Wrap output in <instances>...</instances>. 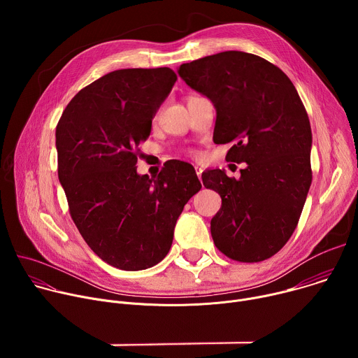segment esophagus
Here are the masks:
<instances>
[{
  "mask_svg": "<svg viewBox=\"0 0 358 358\" xmlns=\"http://www.w3.org/2000/svg\"><path fill=\"white\" fill-rule=\"evenodd\" d=\"M195 173H196V176H198V178H199V181H201V176H202V169H201V167H196V166H195Z\"/></svg>",
  "mask_w": 358,
  "mask_h": 358,
  "instance_id": "34e87169",
  "label": "esophagus"
}]
</instances>
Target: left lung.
I'll list each match as a JSON object with an SVG mask.
<instances>
[{"label":"left lung","mask_w":358,"mask_h":358,"mask_svg":"<svg viewBox=\"0 0 358 358\" xmlns=\"http://www.w3.org/2000/svg\"><path fill=\"white\" fill-rule=\"evenodd\" d=\"M178 75L214 103V143H232L227 162L248 166L239 180L202 174L222 198L214 243L238 262L269 259L296 229L312 184V129L300 96L282 69L239 50L182 64Z\"/></svg>","instance_id":"1"}]
</instances>
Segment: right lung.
I'll use <instances>...</instances> for the list:
<instances>
[{
    "label": "right lung",
    "instance_id": "obj_1",
    "mask_svg": "<svg viewBox=\"0 0 358 358\" xmlns=\"http://www.w3.org/2000/svg\"><path fill=\"white\" fill-rule=\"evenodd\" d=\"M170 68L119 69L83 87L57 126L58 177L89 248L122 271H143L169 253L176 222L201 189L191 164L138 176V144L171 92Z\"/></svg>",
    "mask_w": 358,
    "mask_h": 358
}]
</instances>
